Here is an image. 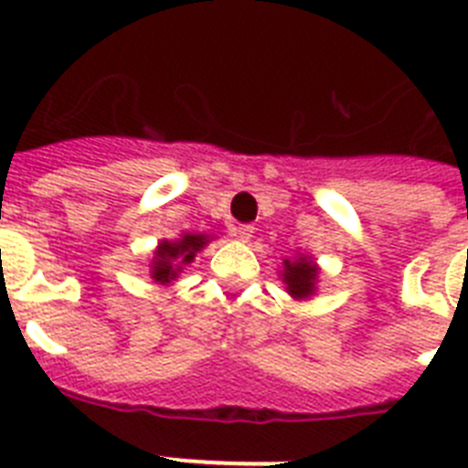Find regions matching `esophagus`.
<instances>
[{"instance_id": "obj_1", "label": "esophagus", "mask_w": 468, "mask_h": 468, "mask_svg": "<svg viewBox=\"0 0 468 468\" xmlns=\"http://www.w3.org/2000/svg\"><path fill=\"white\" fill-rule=\"evenodd\" d=\"M253 231L255 227L250 225H237V227H231V237H237L239 241H250V239H253Z\"/></svg>"}]
</instances>
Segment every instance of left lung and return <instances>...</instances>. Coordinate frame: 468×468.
<instances>
[{
  "label": "left lung",
  "instance_id": "obj_1",
  "mask_svg": "<svg viewBox=\"0 0 468 468\" xmlns=\"http://www.w3.org/2000/svg\"><path fill=\"white\" fill-rule=\"evenodd\" d=\"M283 283L285 291L291 292L295 300H307L316 291L318 267L307 255H297L295 260H283Z\"/></svg>",
  "mask_w": 468,
  "mask_h": 468
}]
</instances>
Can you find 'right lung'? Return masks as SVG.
I'll return each mask as SVG.
<instances>
[{"label":"right lung","mask_w":468,"mask_h":468,"mask_svg":"<svg viewBox=\"0 0 468 468\" xmlns=\"http://www.w3.org/2000/svg\"><path fill=\"white\" fill-rule=\"evenodd\" d=\"M208 243L206 234H183L177 241H161L156 248L154 258H152V279L156 283L166 285L177 279L183 271L185 264L194 260V255Z\"/></svg>","instance_id":"right-lung-1"}]
</instances>
